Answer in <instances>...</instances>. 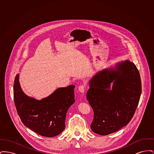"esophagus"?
<instances>
[{
  "instance_id": "34e87169",
  "label": "esophagus",
  "mask_w": 154,
  "mask_h": 154,
  "mask_svg": "<svg viewBox=\"0 0 154 154\" xmlns=\"http://www.w3.org/2000/svg\"><path fill=\"white\" fill-rule=\"evenodd\" d=\"M85 85H81L79 87V91L81 93H83L85 91Z\"/></svg>"
}]
</instances>
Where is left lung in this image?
I'll list each match as a JSON object with an SVG mask.
<instances>
[{
	"label": "left lung",
	"instance_id": "obj_1",
	"mask_svg": "<svg viewBox=\"0 0 154 154\" xmlns=\"http://www.w3.org/2000/svg\"><path fill=\"white\" fill-rule=\"evenodd\" d=\"M141 93L139 72L128 60L119 62L114 69H104L96 74L89 81L87 93L94 114L92 131L104 136L126 126L134 116Z\"/></svg>",
	"mask_w": 154,
	"mask_h": 154
}]
</instances>
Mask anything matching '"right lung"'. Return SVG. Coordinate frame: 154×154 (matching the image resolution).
I'll return each mask as SVG.
<instances>
[{
  "mask_svg": "<svg viewBox=\"0 0 154 154\" xmlns=\"http://www.w3.org/2000/svg\"><path fill=\"white\" fill-rule=\"evenodd\" d=\"M71 85L59 88L51 95L40 100L25 95L17 74L14 83V100L18 114L22 123L42 136L52 137L65 128L66 113L75 102L74 89Z\"/></svg>",
  "mask_w": 154,
  "mask_h": 154,
  "instance_id": "right-lung-1",
  "label": "right lung"
}]
</instances>
